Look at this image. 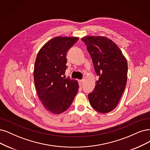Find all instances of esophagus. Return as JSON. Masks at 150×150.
I'll return each instance as SVG.
<instances>
[{"label":"esophagus","mask_w":150,"mask_h":150,"mask_svg":"<svg viewBox=\"0 0 150 150\" xmlns=\"http://www.w3.org/2000/svg\"><path fill=\"white\" fill-rule=\"evenodd\" d=\"M79 85L81 86V85H82V83H83V80H79Z\"/></svg>","instance_id":"obj_1"}]
</instances>
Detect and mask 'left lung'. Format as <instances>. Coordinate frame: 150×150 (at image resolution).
Instances as JSON below:
<instances>
[{"label":"left lung","instance_id":"obj_1","mask_svg":"<svg viewBox=\"0 0 150 150\" xmlns=\"http://www.w3.org/2000/svg\"><path fill=\"white\" fill-rule=\"evenodd\" d=\"M86 44L99 80L88 99L99 112L108 113L119 103L127 83L128 65L119 47L103 36H85Z\"/></svg>","mask_w":150,"mask_h":150}]
</instances>
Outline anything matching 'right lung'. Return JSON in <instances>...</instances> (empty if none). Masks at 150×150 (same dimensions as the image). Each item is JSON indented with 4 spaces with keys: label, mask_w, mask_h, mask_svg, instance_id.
I'll use <instances>...</instances> for the list:
<instances>
[{
    "label": "right lung",
    "mask_w": 150,
    "mask_h": 150,
    "mask_svg": "<svg viewBox=\"0 0 150 150\" xmlns=\"http://www.w3.org/2000/svg\"><path fill=\"white\" fill-rule=\"evenodd\" d=\"M79 40L76 37H55L38 52L34 67L38 98L49 111L59 114L67 109L79 91L76 80L65 79L66 54Z\"/></svg>",
    "instance_id": "add662e5"
}]
</instances>
